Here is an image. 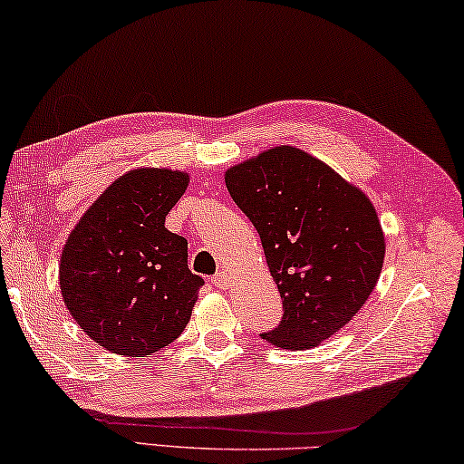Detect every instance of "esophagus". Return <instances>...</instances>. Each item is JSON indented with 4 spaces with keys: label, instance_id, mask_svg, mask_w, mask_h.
<instances>
[{
    "label": "esophagus",
    "instance_id": "34e87169",
    "mask_svg": "<svg viewBox=\"0 0 464 464\" xmlns=\"http://www.w3.org/2000/svg\"><path fill=\"white\" fill-rule=\"evenodd\" d=\"M213 285H217V288H221V290H227L231 285V276L227 274V272H218V274H215L213 276Z\"/></svg>",
    "mask_w": 464,
    "mask_h": 464
}]
</instances>
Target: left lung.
Instances as JSON below:
<instances>
[{
	"instance_id": "8db88e82",
	"label": "left lung",
	"mask_w": 464,
	"mask_h": 464,
	"mask_svg": "<svg viewBox=\"0 0 464 464\" xmlns=\"http://www.w3.org/2000/svg\"><path fill=\"white\" fill-rule=\"evenodd\" d=\"M225 184L257 229L282 296V323L261 339L290 351L318 347L363 308L382 274L385 235L373 203L294 146L227 168Z\"/></svg>"
}]
</instances>
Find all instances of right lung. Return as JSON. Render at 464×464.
<instances>
[{
  "label": "right lung",
  "mask_w": 464,
  "mask_h": 464,
  "mask_svg": "<svg viewBox=\"0 0 464 464\" xmlns=\"http://www.w3.org/2000/svg\"><path fill=\"white\" fill-rule=\"evenodd\" d=\"M190 174L131 168L92 200L66 239L58 284L91 341L146 357L187 328L205 280L188 269V243L164 227Z\"/></svg>",
  "instance_id": "obj_1"
}]
</instances>
